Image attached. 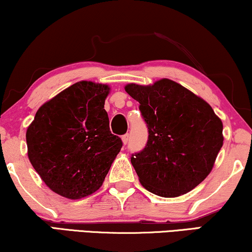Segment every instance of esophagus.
I'll list each match as a JSON object with an SVG mask.
<instances>
[{"label": "esophagus", "instance_id": "obj_1", "mask_svg": "<svg viewBox=\"0 0 252 252\" xmlns=\"http://www.w3.org/2000/svg\"><path fill=\"white\" fill-rule=\"evenodd\" d=\"M128 141H129V135H128V133H126V135L122 136V142H123V144L126 145V143H128Z\"/></svg>", "mask_w": 252, "mask_h": 252}]
</instances>
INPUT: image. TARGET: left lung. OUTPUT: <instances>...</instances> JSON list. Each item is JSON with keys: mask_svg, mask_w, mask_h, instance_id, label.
<instances>
[{"mask_svg": "<svg viewBox=\"0 0 252 252\" xmlns=\"http://www.w3.org/2000/svg\"><path fill=\"white\" fill-rule=\"evenodd\" d=\"M124 89L139 102L149 129L148 144L131 157L139 183L163 197L190 192L211 173L223 145L221 119L203 98L170 79Z\"/></svg>", "mask_w": 252, "mask_h": 252, "instance_id": "left-lung-1", "label": "left lung"}]
</instances>
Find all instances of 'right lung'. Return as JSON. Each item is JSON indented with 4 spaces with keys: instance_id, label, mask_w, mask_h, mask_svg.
<instances>
[{
    "instance_id": "1",
    "label": "right lung",
    "mask_w": 252,
    "mask_h": 252,
    "mask_svg": "<svg viewBox=\"0 0 252 252\" xmlns=\"http://www.w3.org/2000/svg\"><path fill=\"white\" fill-rule=\"evenodd\" d=\"M108 85L79 81L37 110L27 129L28 157L51 190L72 200L91 195L122 148L110 132Z\"/></svg>"
}]
</instances>
